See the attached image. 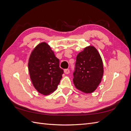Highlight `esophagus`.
I'll list each match as a JSON object with an SVG mask.
<instances>
[{
  "label": "esophagus",
  "instance_id": "obj_1",
  "mask_svg": "<svg viewBox=\"0 0 131 131\" xmlns=\"http://www.w3.org/2000/svg\"><path fill=\"white\" fill-rule=\"evenodd\" d=\"M64 73H65L66 74H68L70 73V70H69V69H65V70H64Z\"/></svg>",
  "mask_w": 131,
  "mask_h": 131
}]
</instances>
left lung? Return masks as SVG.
<instances>
[{"label":"left lung","instance_id":"8db88e82","mask_svg":"<svg viewBox=\"0 0 131 131\" xmlns=\"http://www.w3.org/2000/svg\"><path fill=\"white\" fill-rule=\"evenodd\" d=\"M104 69L102 59L93 46L86 47L77 56L74 84L85 93H92L101 82Z\"/></svg>","mask_w":131,"mask_h":131}]
</instances>
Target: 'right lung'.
<instances>
[{"label": "right lung", "instance_id": "add662e5", "mask_svg": "<svg viewBox=\"0 0 131 131\" xmlns=\"http://www.w3.org/2000/svg\"><path fill=\"white\" fill-rule=\"evenodd\" d=\"M59 63L51 47L45 42L39 43L31 51L28 70L31 82L39 93L48 95L57 89L63 74Z\"/></svg>", "mask_w": 131, "mask_h": 131}]
</instances>
